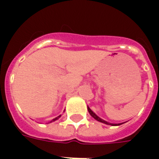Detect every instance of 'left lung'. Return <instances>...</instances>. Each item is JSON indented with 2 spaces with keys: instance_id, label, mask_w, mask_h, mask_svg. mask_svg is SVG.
<instances>
[{
  "instance_id": "left-lung-1",
  "label": "left lung",
  "mask_w": 159,
  "mask_h": 159,
  "mask_svg": "<svg viewBox=\"0 0 159 159\" xmlns=\"http://www.w3.org/2000/svg\"><path fill=\"white\" fill-rule=\"evenodd\" d=\"M88 111H89V112L90 115H91L94 119L97 120V121H99V122H100V123H106V124H108V125H112V126H117V125H121V124H123V123H108V122H107V121H105V120L101 119V118L98 117L96 114L94 113L93 111L91 110L89 107H88Z\"/></svg>"
}]
</instances>
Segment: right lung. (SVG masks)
Listing matches in <instances>:
<instances>
[{
	"label": "right lung",
	"instance_id": "add662e5",
	"mask_svg": "<svg viewBox=\"0 0 159 159\" xmlns=\"http://www.w3.org/2000/svg\"><path fill=\"white\" fill-rule=\"evenodd\" d=\"M61 117V115H59V117H55V118H53V119H52V121L50 122V123H52V122H53V121H56V120H57V119H59V117Z\"/></svg>",
	"mask_w": 159,
	"mask_h": 159
}]
</instances>
